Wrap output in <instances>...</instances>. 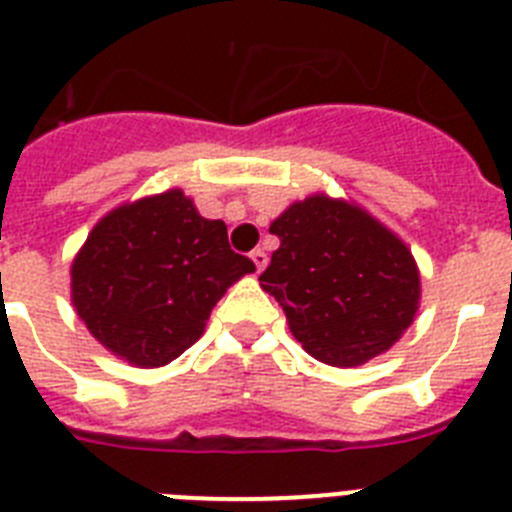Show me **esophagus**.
<instances>
[{"mask_svg":"<svg viewBox=\"0 0 512 512\" xmlns=\"http://www.w3.org/2000/svg\"><path fill=\"white\" fill-rule=\"evenodd\" d=\"M251 261L256 264V272H264V266H266V261H269V256H266L261 248H256V251L251 253Z\"/></svg>","mask_w":512,"mask_h":512,"instance_id":"34e87169","label":"esophagus"}]
</instances>
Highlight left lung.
<instances>
[{
    "instance_id": "1",
    "label": "left lung",
    "mask_w": 512,
    "mask_h": 512,
    "mask_svg": "<svg viewBox=\"0 0 512 512\" xmlns=\"http://www.w3.org/2000/svg\"><path fill=\"white\" fill-rule=\"evenodd\" d=\"M259 282L310 357L355 368L399 342L419 308V269L401 238L357 204L313 194L272 222Z\"/></svg>"
}]
</instances>
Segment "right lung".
Returning a JSON list of instances; mask_svg holds the SVG:
<instances>
[{"label": "right lung", "mask_w": 512, "mask_h": 512, "mask_svg": "<svg viewBox=\"0 0 512 512\" xmlns=\"http://www.w3.org/2000/svg\"><path fill=\"white\" fill-rule=\"evenodd\" d=\"M251 259L227 243L222 220H204L181 189L108 212L72 261V303L108 352L160 368L204 334L217 300Z\"/></svg>", "instance_id": "obj_1"}]
</instances>
